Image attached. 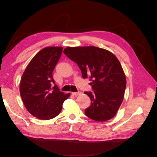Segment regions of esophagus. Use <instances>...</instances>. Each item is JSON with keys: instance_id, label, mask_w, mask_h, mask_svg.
Masks as SVG:
<instances>
[{"instance_id": "obj_1", "label": "esophagus", "mask_w": 157, "mask_h": 157, "mask_svg": "<svg viewBox=\"0 0 157 157\" xmlns=\"http://www.w3.org/2000/svg\"><path fill=\"white\" fill-rule=\"evenodd\" d=\"M82 94L81 92H72V94L73 96H78V95H80Z\"/></svg>"}]
</instances>
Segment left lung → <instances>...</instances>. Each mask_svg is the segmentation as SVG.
Wrapping results in <instances>:
<instances>
[{
  "instance_id": "left-lung-1",
  "label": "left lung",
  "mask_w": 157,
  "mask_h": 157,
  "mask_svg": "<svg viewBox=\"0 0 157 157\" xmlns=\"http://www.w3.org/2000/svg\"><path fill=\"white\" fill-rule=\"evenodd\" d=\"M63 53L77 63L82 78L89 77L94 92H84L91 100L85 109L91 119H111L122 103L126 79L120 61L112 52L94 46L67 47Z\"/></svg>"
}]
</instances>
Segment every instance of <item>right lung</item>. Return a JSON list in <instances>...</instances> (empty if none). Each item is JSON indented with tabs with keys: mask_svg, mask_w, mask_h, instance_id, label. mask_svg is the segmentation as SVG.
Segmentation results:
<instances>
[{
	"mask_svg": "<svg viewBox=\"0 0 157 157\" xmlns=\"http://www.w3.org/2000/svg\"><path fill=\"white\" fill-rule=\"evenodd\" d=\"M60 46H48L33 57L23 72L20 92L23 104L32 115L50 120L60 113L64 101L71 94L61 92L52 73L62 53Z\"/></svg>",
	"mask_w": 157,
	"mask_h": 157,
	"instance_id": "1",
	"label": "right lung"
}]
</instances>
